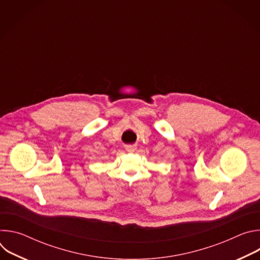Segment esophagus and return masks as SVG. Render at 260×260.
Returning a JSON list of instances; mask_svg holds the SVG:
<instances>
[{
    "label": "esophagus",
    "instance_id": "34e87169",
    "mask_svg": "<svg viewBox=\"0 0 260 260\" xmlns=\"http://www.w3.org/2000/svg\"><path fill=\"white\" fill-rule=\"evenodd\" d=\"M137 149V148H136V146L135 145H126L125 146V150L127 151V152H134L135 150Z\"/></svg>",
    "mask_w": 260,
    "mask_h": 260
}]
</instances>
